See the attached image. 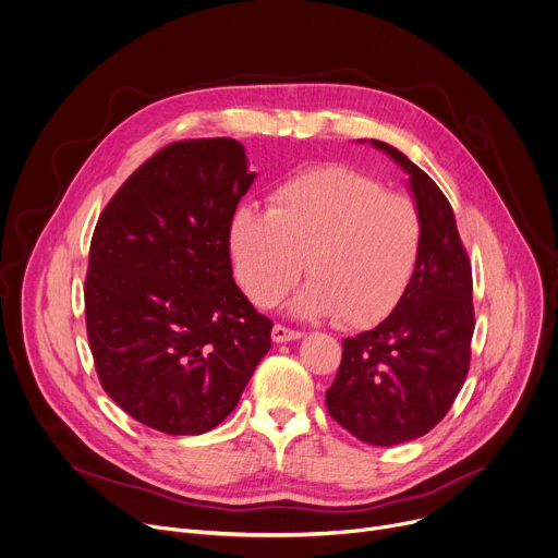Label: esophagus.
<instances>
[{"instance_id":"esophagus-1","label":"esophagus","mask_w":558,"mask_h":558,"mask_svg":"<svg viewBox=\"0 0 558 558\" xmlns=\"http://www.w3.org/2000/svg\"><path fill=\"white\" fill-rule=\"evenodd\" d=\"M301 337H303V332L290 330V328H286V326H275V328H272V341H275V343H288V341H296V339H301Z\"/></svg>"}]
</instances>
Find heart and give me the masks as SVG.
Returning <instances> with one entry per match:
<instances>
[{
	"label": "heart",
	"instance_id": "obj_1",
	"mask_svg": "<svg viewBox=\"0 0 558 558\" xmlns=\"http://www.w3.org/2000/svg\"><path fill=\"white\" fill-rule=\"evenodd\" d=\"M423 243L416 206L345 166L303 170L270 195L239 206L228 223L232 272L259 307L277 305L305 266L311 281L290 303L303 319L352 328L386 319L403 299Z\"/></svg>",
	"mask_w": 558,
	"mask_h": 558
}]
</instances>
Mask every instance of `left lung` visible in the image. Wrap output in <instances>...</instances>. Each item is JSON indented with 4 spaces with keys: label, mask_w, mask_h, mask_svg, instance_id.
Listing matches in <instances>:
<instances>
[{
    "label": "left lung",
    "mask_w": 558,
    "mask_h": 558,
    "mask_svg": "<svg viewBox=\"0 0 558 558\" xmlns=\"http://www.w3.org/2000/svg\"><path fill=\"white\" fill-rule=\"evenodd\" d=\"M369 144L408 174L423 228L421 257L390 317L343 341L326 405L359 441L386 448L427 435L448 414L470 367L474 307L472 268L450 202L401 150Z\"/></svg>",
    "instance_id": "1"
}]
</instances>
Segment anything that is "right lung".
Here are the masks:
<instances>
[{
    "label": "right lung",
    "instance_id": "1",
    "mask_svg": "<svg viewBox=\"0 0 558 558\" xmlns=\"http://www.w3.org/2000/svg\"><path fill=\"white\" fill-rule=\"evenodd\" d=\"M257 172L228 137L166 146L104 208L86 328L106 395L163 435H204L272 348V322L232 279L228 223Z\"/></svg>",
    "mask_w": 558,
    "mask_h": 558
}]
</instances>
